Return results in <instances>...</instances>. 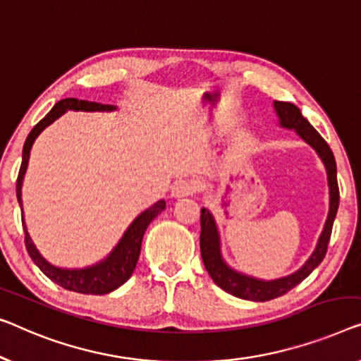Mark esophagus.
I'll return each mask as SVG.
<instances>
[{"label": "esophagus", "mask_w": 361, "mask_h": 361, "mask_svg": "<svg viewBox=\"0 0 361 361\" xmlns=\"http://www.w3.org/2000/svg\"><path fill=\"white\" fill-rule=\"evenodd\" d=\"M196 191V183L191 180H178L171 186V197H186Z\"/></svg>", "instance_id": "1"}]
</instances>
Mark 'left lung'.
<instances>
[{
  "label": "left lung",
  "mask_w": 361,
  "mask_h": 361,
  "mask_svg": "<svg viewBox=\"0 0 361 361\" xmlns=\"http://www.w3.org/2000/svg\"><path fill=\"white\" fill-rule=\"evenodd\" d=\"M274 110H276L279 126L285 129H293L303 141L314 149L318 154L321 162L324 164L327 173V186H329V212L322 227V232L316 243L313 251L303 266L293 274H288L285 277L274 279V281H262V279L246 276L243 272L235 271L233 267L227 264V261L222 256V245H220V233L217 222H215L212 212L209 209H201V256L206 266V271L212 281L219 285L220 288L235 297L250 300V301H267L277 297H282L292 290L293 287L305 281L316 267L324 259L327 243H329L332 224L337 215L338 209V186H337V166L336 159L332 154L331 147L321 137V134L311 126V123L301 115V110L297 105L290 102H277L274 100Z\"/></svg>",
  "instance_id": "left-lung-1"
}]
</instances>
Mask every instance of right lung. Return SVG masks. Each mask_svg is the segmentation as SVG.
<instances>
[{
  "mask_svg": "<svg viewBox=\"0 0 361 361\" xmlns=\"http://www.w3.org/2000/svg\"><path fill=\"white\" fill-rule=\"evenodd\" d=\"M68 110L74 111H116V105H105V104H97V102L89 100H79V99H63L55 104V106L47 113L45 118L40 120L37 125L32 128V131L27 136L23 149V164H20L18 183H16V195H18V202L23 211V183L27 171V165H29L30 150L34 146L35 139L40 136L43 129L48 128L53 121H56L58 118L63 116ZM165 201L160 199L150 206L146 211H142L136 219L129 224L126 232L123 233L120 241L115 245L109 255L104 259L95 262L92 266L87 267H78V269H66V267H58L53 266L51 262H48L45 257L40 255V251L37 250V246L32 241L29 232H27L25 222H24V211H23V225H24V233H25V248L32 261L39 266L40 271L45 276L53 281L60 287L69 290V292L76 293H85V295H105L110 293L118 287H121L129 277L133 276L134 269H136L139 255H141V245H142V236L146 233L149 224L157 217V215L165 209Z\"/></svg>",
  "mask_w": 361,
  "mask_h": 361,
  "instance_id": "obj_1",
  "label": "right lung"
}]
</instances>
